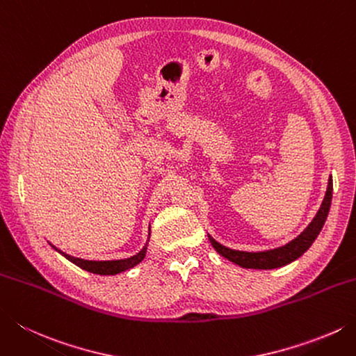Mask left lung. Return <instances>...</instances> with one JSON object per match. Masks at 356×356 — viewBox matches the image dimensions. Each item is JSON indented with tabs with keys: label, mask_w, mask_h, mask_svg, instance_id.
Segmentation results:
<instances>
[{
	"label": "left lung",
	"mask_w": 356,
	"mask_h": 356,
	"mask_svg": "<svg viewBox=\"0 0 356 356\" xmlns=\"http://www.w3.org/2000/svg\"><path fill=\"white\" fill-rule=\"evenodd\" d=\"M332 191H333V182H332V176L329 179V186H327V193L325 197L323 200L321 207L316 213L315 218L309 224V227L304 229V232L298 236L296 239L289 242L287 245L275 248V250H268V252H257V253H248V252H239V250H232L227 248L224 245H220L219 242H216L211 236H208L211 245L214 247L216 252L227 257L228 261H232L238 266L243 268H259V270H271V268H277L282 266H287V264L293 262L298 259L299 256L304 254L315 239L318 238L319 232H321L324 227V222L327 219V214H329L330 210V204H332Z\"/></svg>",
	"instance_id": "1"
}]
</instances>
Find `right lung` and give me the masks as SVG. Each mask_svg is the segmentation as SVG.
I'll list each match as a JSON object with an SVG mask.
<instances>
[{
    "label": "right lung",
    "instance_id": "right-lung-1",
    "mask_svg": "<svg viewBox=\"0 0 356 356\" xmlns=\"http://www.w3.org/2000/svg\"><path fill=\"white\" fill-rule=\"evenodd\" d=\"M58 252H60V250H58ZM145 253H146V245H145L142 252H138L136 256L128 257V259H118V261H85V259H80V257L69 256L66 253H61V254L65 256L66 259L74 262L75 266H79L80 268L86 270V271H90V273H95V275H117V273H120V271L129 270L134 266H137L138 262H142V259L145 257Z\"/></svg>",
    "mask_w": 356,
    "mask_h": 356
}]
</instances>
